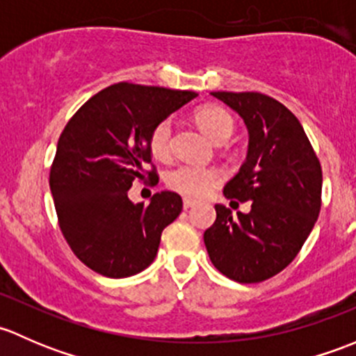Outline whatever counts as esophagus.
<instances>
[{
  "mask_svg": "<svg viewBox=\"0 0 356 356\" xmlns=\"http://www.w3.org/2000/svg\"><path fill=\"white\" fill-rule=\"evenodd\" d=\"M195 203H196V200H191V198L182 200V204H184V208H191Z\"/></svg>",
  "mask_w": 356,
  "mask_h": 356,
  "instance_id": "esophagus-1",
  "label": "esophagus"
}]
</instances>
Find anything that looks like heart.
I'll list each match as a JSON object with an SVG mask.
<instances>
[{"mask_svg": "<svg viewBox=\"0 0 356 356\" xmlns=\"http://www.w3.org/2000/svg\"><path fill=\"white\" fill-rule=\"evenodd\" d=\"M195 122L208 138L217 145L227 141L234 132L236 124L227 110L208 105L195 111ZM149 152L158 160H167L172 153V120L163 118L149 132ZM222 175L215 167L184 163L172 168L167 174L168 188L186 196H203L220 182Z\"/></svg>", "mask_w": 356, "mask_h": 356, "instance_id": "b5f03b06", "label": "heart"}]
</instances>
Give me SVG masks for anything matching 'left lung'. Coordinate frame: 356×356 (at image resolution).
Returning a JSON list of instances; mask_svg holds the SVG:
<instances>
[{"label":"left lung","mask_w":356,"mask_h":356,"mask_svg":"<svg viewBox=\"0 0 356 356\" xmlns=\"http://www.w3.org/2000/svg\"><path fill=\"white\" fill-rule=\"evenodd\" d=\"M238 111L250 132L248 156L225 184V198L250 201L248 213L215 204L204 231L208 257L218 272L241 284L284 270L310 236L322 204V167L301 127L277 99L261 92H211ZM239 204V203H238Z\"/></svg>","instance_id":"1"}]
</instances>
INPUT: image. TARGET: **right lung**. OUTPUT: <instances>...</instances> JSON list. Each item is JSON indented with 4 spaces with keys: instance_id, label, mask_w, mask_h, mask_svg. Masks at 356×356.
I'll use <instances>...</instances> for the list:
<instances>
[{
    "instance_id": "add662e5",
    "label": "right lung",
    "mask_w": 356,
    "mask_h": 356,
    "mask_svg": "<svg viewBox=\"0 0 356 356\" xmlns=\"http://www.w3.org/2000/svg\"><path fill=\"white\" fill-rule=\"evenodd\" d=\"M193 91L118 82L89 98L60 134L49 170L60 231L75 257L111 279L139 274L155 260L161 231L179 217L177 193L134 204V181L153 178L149 132L186 103ZM146 164H152L149 171Z\"/></svg>"
}]
</instances>
